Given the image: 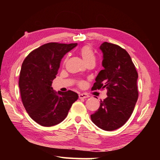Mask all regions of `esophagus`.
I'll return each mask as SVG.
<instances>
[{"mask_svg":"<svg viewBox=\"0 0 160 160\" xmlns=\"http://www.w3.org/2000/svg\"><path fill=\"white\" fill-rule=\"evenodd\" d=\"M90 96L88 95L87 94H84V93H81V94H79V98L80 99H85V98H88V97H89Z\"/></svg>","mask_w":160,"mask_h":160,"instance_id":"1","label":"esophagus"}]
</instances>
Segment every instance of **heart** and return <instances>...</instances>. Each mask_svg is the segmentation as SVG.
I'll return each instance as SVG.
<instances>
[{
    "label": "heart",
    "instance_id": "obj_1",
    "mask_svg": "<svg viewBox=\"0 0 160 160\" xmlns=\"http://www.w3.org/2000/svg\"><path fill=\"white\" fill-rule=\"evenodd\" d=\"M80 54L82 56V58L85 62L88 61L90 59H94V54L92 48L90 46L85 45L80 48Z\"/></svg>",
    "mask_w": 160,
    "mask_h": 160
}]
</instances>
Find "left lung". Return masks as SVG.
<instances>
[{
    "mask_svg": "<svg viewBox=\"0 0 160 160\" xmlns=\"http://www.w3.org/2000/svg\"><path fill=\"white\" fill-rule=\"evenodd\" d=\"M103 53L102 70L92 90L107 89V97L92 114V122L104 131H111L126 123L133 112L138 97V78L127 51L116 44L104 42L99 47Z\"/></svg>",
    "mask_w": 160,
    "mask_h": 160,
    "instance_id": "left-lung-1",
    "label": "left lung"
}]
</instances>
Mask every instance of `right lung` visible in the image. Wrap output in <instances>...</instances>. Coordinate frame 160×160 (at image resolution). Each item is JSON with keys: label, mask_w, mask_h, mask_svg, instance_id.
<instances>
[{"label": "right lung", "mask_w": 160, "mask_h": 160, "mask_svg": "<svg viewBox=\"0 0 160 160\" xmlns=\"http://www.w3.org/2000/svg\"><path fill=\"white\" fill-rule=\"evenodd\" d=\"M78 45L47 43L29 53L24 60L19 78L21 99L27 112L39 125L49 127L63 121L78 94L53 90L62 58Z\"/></svg>", "instance_id": "obj_1"}]
</instances>
